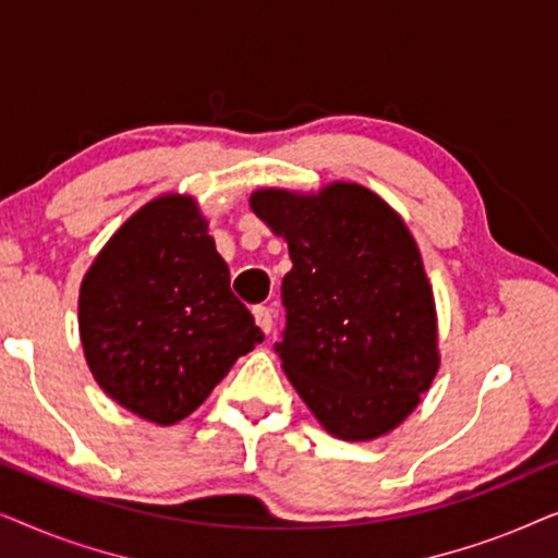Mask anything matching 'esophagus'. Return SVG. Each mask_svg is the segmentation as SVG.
Segmentation results:
<instances>
[{
	"label": "esophagus",
	"mask_w": 558,
	"mask_h": 558,
	"mask_svg": "<svg viewBox=\"0 0 558 558\" xmlns=\"http://www.w3.org/2000/svg\"><path fill=\"white\" fill-rule=\"evenodd\" d=\"M254 319H256V325L262 327V330L269 335L271 332V325H274V317H271V310L269 307H264V304H256L254 310Z\"/></svg>",
	"instance_id": "obj_1"
}]
</instances>
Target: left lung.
<instances>
[{
	"mask_svg": "<svg viewBox=\"0 0 558 558\" xmlns=\"http://www.w3.org/2000/svg\"><path fill=\"white\" fill-rule=\"evenodd\" d=\"M251 210L287 239L281 368L317 422L345 441L407 418L439 368L437 312L399 213L368 187L256 190Z\"/></svg>",
	"mask_w": 558,
	"mask_h": 558,
	"instance_id": "1",
	"label": "left lung"
}]
</instances>
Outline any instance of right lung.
<instances>
[{
	"label": "right lung",
	"mask_w": 558,
	"mask_h": 558,
	"mask_svg": "<svg viewBox=\"0 0 558 558\" xmlns=\"http://www.w3.org/2000/svg\"><path fill=\"white\" fill-rule=\"evenodd\" d=\"M78 327L96 384L155 424L193 414L264 340L187 195L157 197L111 235L83 277Z\"/></svg>",
	"instance_id": "add662e5"
}]
</instances>
